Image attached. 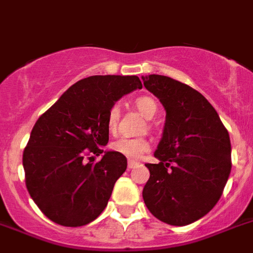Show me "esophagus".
<instances>
[{"label": "esophagus", "mask_w": 253, "mask_h": 253, "mask_svg": "<svg viewBox=\"0 0 253 253\" xmlns=\"http://www.w3.org/2000/svg\"><path fill=\"white\" fill-rule=\"evenodd\" d=\"M137 166H139V163H137V162H133V160H128V164H127L128 169H132Z\"/></svg>", "instance_id": "1"}]
</instances>
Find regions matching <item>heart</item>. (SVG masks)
Listing matches in <instances>:
<instances>
[{"label":"heart","instance_id":"1","mask_svg":"<svg viewBox=\"0 0 253 253\" xmlns=\"http://www.w3.org/2000/svg\"><path fill=\"white\" fill-rule=\"evenodd\" d=\"M135 104L146 120H153L157 116L158 105L150 96H140L135 100ZM118 117H120V105L114 104L107 114V126L112 132L117 127ZM111 148L113 151L122 154L128 159H139L142 154L150 150V142L144 137H121L112 142Z\"/></svg>","mask_w":253,"mask_h":253}]
</instances>
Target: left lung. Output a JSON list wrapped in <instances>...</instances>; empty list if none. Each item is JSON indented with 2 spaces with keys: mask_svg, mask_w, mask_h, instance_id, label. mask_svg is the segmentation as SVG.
<instances>
[{
  "mask_svg": "<svg viewBox=\"0 0 253 253\" xmlns=\"http://www.w3.org/2000/svg\"><path fill=\"white\" fill-rule=\"evenodd\" d=\"M141 79L166 109L154 153L159 163L145 164L150 178L142 190L144 203L159 220L188 225L205 216L223 193L232 168L229 133L197 90L162 75Z\"/></svg>",
  "mask_w": 253,
  "mask_h": 253,
  "instance_id": "1",
  "label": "left lung"
}]
</instances>
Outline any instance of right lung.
<instances>
[{"label": "right lung", "instance_id": "obj_1", "mask_svg": "<svg viewBox=\"0 0 253 253\" xmlns=\"http://www.w3.org/2000/svg\"><path fill=\"white\" fill-rule=\"evenodd\" d=\"M135 75H95L66 90L37 121L23 154L26 188L42 212L63 227H81L105 209L127 159L108 144L107 114L126 94L141 89ZM91 152L102 159L93 163Z\"/></svg>", "mask_w": 253, "mask_h": 253}]
</instances>
